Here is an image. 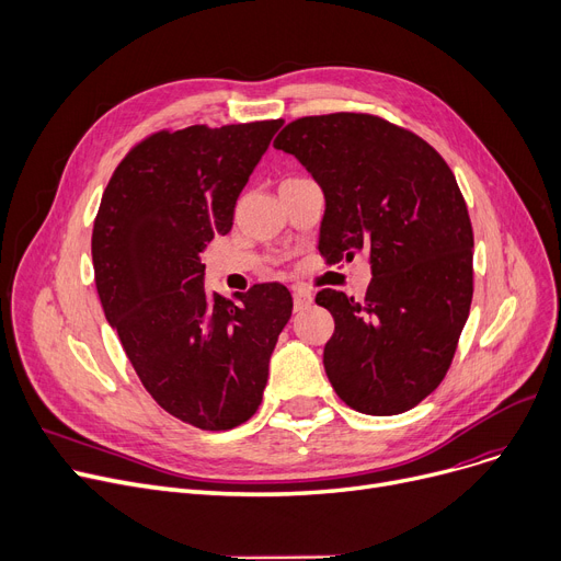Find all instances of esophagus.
Instances as JSON below:
<instances>
[{
    "label": "esophagus",
    "instance_id": "34e87169",
    "mask_svg": "<svg viewBox=\"0 0 561 561\" xmlns=\"http://www.w3.org/2000/svg\"><path fill=\"white\" fill-rule=\"evenodd\" d=\"M312 304V295L308 289H295V310H306Z\"/></svg>",
    "mask_w": 561,
    "mask_h": 561
}]
</instances>
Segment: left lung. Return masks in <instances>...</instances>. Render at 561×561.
I'll use <instances>...</instances> for the list:
<instances>
[{
  "label": "left lung",
  "instance_id": "1",
  "mask_svg": "<svg viewBox=\"0 0 561 561\" xmlns=\"http://www.w3.org/2000/svg\"><path fill=\"white\" fill-rule=\"evenodd\" d=\"M274 146L322 184L319 255L363 253L365 299L322 289L335 331L327 377L346 407L397 415L445 379L472 301V224L455 173L415 131L375 114L337 112L287 123Z\"/></svg>",
  "mask_w": 561,
  "mask_h": 561
}]
</instances>
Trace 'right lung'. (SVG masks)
Segmentation results:
<instances>
[{"instance_id": "1", "label": "right lung", "mask_w": 561, "mask_h": 561, "mask_svg": "<svg viewBox=\"0 0 561 561\" xmlns=\"http://www.w3.org/2000/svg\"><path fill=\"white\" fill-rule=\"evenodd\" d=\"M283 118L157 129L131 146L93 221L98 297L144 388L203 432L247 422L291 314L278 283L232 301L203 283V249L232 228L234 203Z\"/></svg>"}]
</instances>
